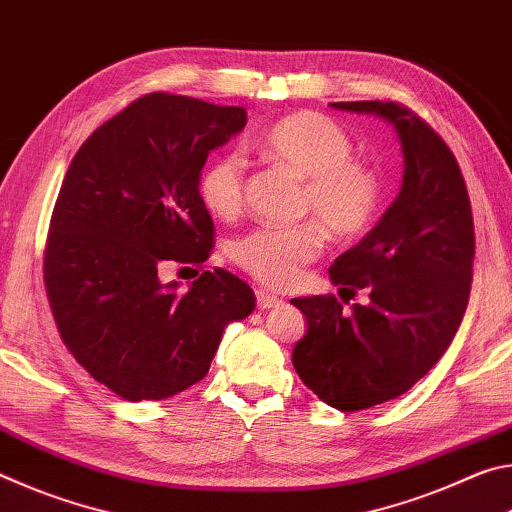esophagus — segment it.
Returning a JSON list of instances; mask_svg holds the SVG:
<instances>
[{"label":"esophagus","mask_w":512,"mask_h":512,"mask_svg":"<svg viewBox=\"0 0 512 512\" xmlns=\"http://www.w3.org/2000/svg\"><path fill=\"white\" fill-rule=\"evenodd\" d=\"M255 298H257V309H271V307H280L282 305V298L273 296V293L268 291H255Z\"/></svg>","instance_id":"1"}]
</instances>
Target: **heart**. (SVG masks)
Wrapping results in <instances>:
<instances>
[{
  "label": "heart",
  "instance_id": "heart-1",
  "mask_svg": "<svg viewBox=\"0 0 512 512\" xmlns=\"http://www.w3.org/2000/svg\"><path fill=\"white\" fill-rule=\"evenodd\" d=\"M259 146L268 160L305 178L300 214L314 219L259 225L232 244V259L255 280L284 289L323 253V227L341 241L370 228L379 210L381 180L368 162L352 158L350 133L320 112L305 110L275 121L259 137ZM246 189V158L235 149L216 155L198 176V196L219 219H235L244 210Z\"/></svg>",
  "mask_w": 512,
  "mask_h": 512
}]
</instances>
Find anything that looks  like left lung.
I'll list each match as a JSON object with an SVG mask.
<instances>
[{
    "mask_svg": "<svg viewBox=\"0 0 512 512\" xmlns=\"http://www.w3.org/2000/svg\"><path fill=\"white\" fill-rule=\"evenodd\" d=\"M332 106L391 121L406 164L384 219L329 266L336 287L368 291L366 305L345 311L332 293L291 300L307 316L293 368L318 400L348 413L404 395L449 348L470 298L474 219L454 153L422 117L397 101Z\"/></svg>",
    "mask_w": 512,
    "mask_h": 512,
    "instance_id": "1",
    "label": "left lung"
}]
</instances>
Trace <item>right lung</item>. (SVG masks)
<instances>
[{
	"label": "right lung",
	"instance_id": "obj_1",
	"mask_svg": "<svg viewBox=\"0 0 512 512\" xmlns=\"http://www.w3.org/2000/svg\"><path fill=\"white\" fill-rule=\"evenodd\" d=\"M244 126L239 106L151 92L101 124L65 173L42 262L49 307L72 357L128 402L201 381L223 327L255 309L225 268L185 294L157 277L167 263L203 270L216 230L198 176Z\"/></svg>",
	"mask_w": 512,
	"mask_h": 512
}]
</instances>
